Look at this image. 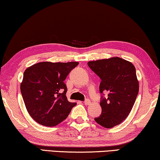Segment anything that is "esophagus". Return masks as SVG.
Masks as SVG:
<instances>
[{
  "instance_id": "1",
  "label": "esophagus",
  "mask_w": 160,
  "mask_h": 160,
  "mask_svg": "<svg viewBox=\"0 0 160 160\" xmlns=\"http://www.w3.org/2000/svg\"><path fill=\"white\" fill-rule=\"evenodd\" d=\"M84 103L85 105H89V104H91V101H90L89 99H86L84 102Z\"/></svg>"
}]
</instances>
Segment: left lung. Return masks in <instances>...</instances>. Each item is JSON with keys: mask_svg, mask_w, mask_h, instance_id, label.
Returning <instances> with one entry per match:
<instances>
[{"mask_svg": "<svg viewBox=\"0 0 160 160\" xmlns=\"http://www.w3.org/2000/svg\"><path fill=\"white\" fill-rule=\"evenodd\" d=\"M88 65L102 80L100 93H108L107 98L102 97V114L95 121L106 128L120 125L130 114L138 93L134 65L120 57L91 61Z\"/></svg>", "mask_w": 160, "mask_h": 160, "instance_id": "obj_1", "label": "left lung"}]
</instances>
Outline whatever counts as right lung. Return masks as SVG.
<instances>
[{
    "mask_svg": "<svg viewBox=\"0 0 160 160\" xmlns=\"http://www.w3.org/2000/svg\"><path fill=\"white\" fill-rule=\"evenodd\" d=\"M77 62H42L24 72L20 89L28 113L39 124L53 127L64 121L76 103L67 100L64 82Z\"/></svg>",
    "mask_w": 160,
    "mask_h": 160,
    "instance_id": "1",
    "label": "right lung"
}]
</instances>
